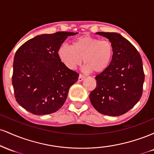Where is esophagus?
Segmentation results:
<instances>
[{
  "label": "esophagus",
  "mask_w": 154,
  "mask_h": 154,
  "mask_svg": "<svg viewBox=\"0 0 154 154\" xmlns=\"http://www.w3.org/2000/svg\"><path fill=\"white\" fill-rule=\"evenodd\" d=\"M84 79H85V77H84V76L79 75V77H78V81H79V82H82V81L84 80Z\"/></svg>",
  "instance_id": "34e87169"
}]
</instances>
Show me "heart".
Returning a JSON list of instances; mask_svg holds the SVG:
<instances>
[{"mask_svg": "<svg viewBox=\"0 0 154 154\" xmlns=\"http://www.w3.org/2000/svg\"><path fill=\"white\" fill-rule=\"evenodd\" d=\"M57 54L60 60L69 69H75L83 61L86 72L100 74L110 66L114 57V47L109 40L83 35L74 40L72 46L61 44Z\"/></svg>", "mask_w": 154, "mask_h": 154, "instance_id": "obj_1", "label": "heart"}]
</instances>
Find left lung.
<instances>
[{
	"mask_svg": "<svg viewBox=\"0 0 154 154\" xmlns=\"http://www.w3.org/2000/svg\"><path fill=\"white\" fill-rule=\"evenodd\" d=\"M114 47V57L106 71L95 77L96 88L90 93L92 105L100 114L118 116L130 111L140 99L145 75L140 55L117 32H98Z\"/></svg>",
	"mask_w": 154,
	"mask_h": 154,
	"instance_id": "1",
	"label": "left lung"
}]
</instances>
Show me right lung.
Segmentation results:
<instances>
[{"mask_svg": "<svg viewBox=\"0 0 154 154\" xmlns=\"http://www.w3.org/2000/svg\"><path fill=\"white\" fill-rule=\"evenodd\" d=\"M76 34L58 32L37 35L16 52L12 85L17 103L26 111L35 115L50 114L66 101L79 74L61 62L57 51L67 37Z\"/></svg>", "mask_w": 154, "mask_h": 154, "instance_id": "1", "label": "right lung"}]
</instances>
